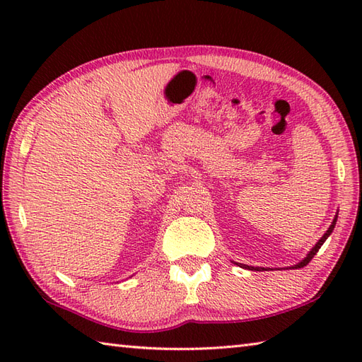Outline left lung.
Returning a JSON list of instances; mask_svg holds the SVG:
<instances>
[{
	"label": "left lung",
	"instance_id": "obj_1",
	"mask_svg": "<svg viewBox=\"0 0 362 362\" xmlns=\"http://www.w3.org/2000/svg\"><path fill=\"white\" fill-rule=\"evenodd\" d=\"M336 221H337V213H336V216H334V219H333V222H332V226L328 227V230H327V232L324 233V236H322L320 240L316 243V245H314V247H313V249H311L308 253H306V257H305L302 261H300V263H297V264H294V266H291L289 269H298V267H303V266H306V264L310 263V261L314 258V255H316V253L319 252V249L322 247V244H324V243L327 241V238H328L329 235H332V232H333V230H334V226H336ZM235 264H238V266H240V267H245V269H249V271H266L264 267H253V266L241 264V263H235Z\"/></svg>",
	"mask_w": 362,
	"mask_h": 362
}]
</instances>
